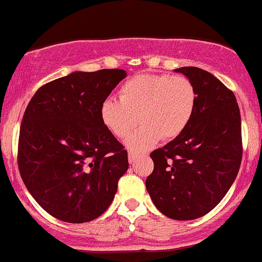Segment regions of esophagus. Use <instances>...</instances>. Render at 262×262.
<instances>
[{"instance_id": "1", "label": "esophagus", "mask_w": 262, "mask_h": 262, "mask_svg": "<svg viewBox=\"0 0 262 262\" xmlns=\"http://www.w3.org/2000/svg\"><path fill=\"white\" fill-rule=\"evenodd\" d=\"M137 157H138V153L133 152V150H129V152H128V160H129V162L133 163L134 161L137 160Z\"/></svg>"}]
</instances>
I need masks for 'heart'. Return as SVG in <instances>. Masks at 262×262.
Returning <instances> with one entry per match:
<instances>
[{
    "mask_svg": "<svg viewBox=\"0 0 262 262\" xmlns=\"http://www.w3.org/2000/svg\"><path fill=\"white\" fill-rule=\"evenodd\" d=\"M196 91L185 76L138 75L129 78L119 90V100H104L100 106L102 124L118 138L128 139L130 149L155 146L161 138L173 139L186 129L194 115Z\"/></svg>",
    "mask_w": 262,
    "mask_h": 262,
    "instance_id": "b5f03b06",
    "label": "heart"
}]
</instances>
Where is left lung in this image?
Instances as JSON below:
<instances>
[{
	"instance_id": "left-lung-1",
	"label": "left lung",
	"mask_w": 262,
	"mask_h": 262,
	"mask_svg": "<svg viewBox=\"0 0 262 262\" xmlns=\"http://www.w3.org/2000/svg\"><path fill=\"white\" fill-rule=\"evenodd\" d=\"M196 91L189 125L155 149L147 191L161 213L178 221L200 218L214 209L233 184L242 161L241 115L233 92L198 67L175 70Z\"/></svg>"
}]
</instances>
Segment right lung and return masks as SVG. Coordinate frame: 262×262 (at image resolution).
<instances>
[{"mask_svg":"<svg viewBox=\"0 0 262 262\" xmlns=\"http://www.w3.org/2000/svg\"><path fill=\"white\" fill-rule=\"evenodd\" d=\"M123 70L73 72L43 84L24 113L21 179L35 202L68 223L96 219L112 204L128 152L102 124L100 106Z\"/></svg>","mask_w":262,"mask_h":262,"instance_id":"right-lung-1","label":"right lung"}]
</instances>
